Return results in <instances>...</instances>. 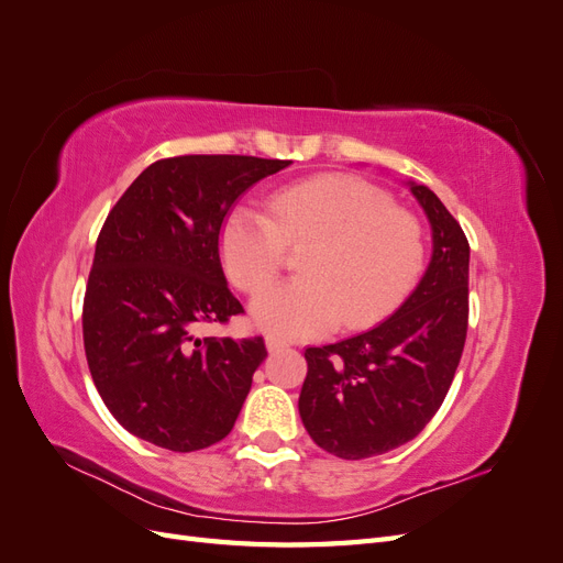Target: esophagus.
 <instances>
[{
  "mask_svg": "<svg viewBox=\"0 0 563 563\" xmlns=\"http://www.w3.org/2000/svg\"><path fill=\"white\" fill-rule=\"evenodd\" d=\"M265 345H267L269 352H279V350L286 347L284 340H279V338H275V335H267V338H265Z\"/></svg>",
  "mask_w": 563,
  "mask_h": 563,
  "instance_id": "34e87169",
  "label": "esophagus"
}]
</instances>
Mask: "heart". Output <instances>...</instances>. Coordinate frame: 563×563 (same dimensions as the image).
I'll return each instance as SVG.
<instances>
[{
  "mask_svg": "<svg viewBox=\"0 0 563 563\" xmlns=\"http://www.w3.org/2000/svg\"><path fill=\"white\" fill-rule=\"evenodd\" d=\"M218 240L228 277L246 294L275 282L286 246L309 244L302 277L269 288L251 308L263 331L282 338H314L340 321L366 327L411 291L424 267L418 218L354 176L286 185L267 199V213L236 203Z\"/></svg>",
  "mask_w": 563,
  "mask_h": 563,
  "instance_id": "b5f03b06",
  "label": "heart"
}]
</instances>
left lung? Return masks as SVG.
Returning <instances> with one entry per match:
<instances>
[{
  "instance_id": "1",
  "label": "left lung",
  "mask_w": 563,
  "mask_h": 563,
  "mask_svg": "<svg viewBox=\"0 0 563 563\" xmlns=\"http://www.w3.org/2000/svg\"><path fill=\"white\" fill-rule=\"evenodd\" d=\"M432 225V261L416 291L376 329L308 347L298 411L314 444L345 460L383 455L422 432L444 404L470 317V244L424 185L411 183Z\"/></svg>"
}]
</instances>
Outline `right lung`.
<instances>
[{
    "label": "right lung",
    "instance_id": "right-lung-1",
    "mask_svg": "<svg viewBox=\"0 0 563 563\" xmlns=\"http://www.w3.org/2000/svg\"><path fill=\"white\" fill-rule=\"evenodd\" d=\"M291 162L183 155L150 164L108 213L84 294V352L114 420L150 444L190 453L225 439L267 356L265 340L197 338L242 302L218 236L249 187Z\"/></svg>",
    "mask_w": 563,
    "mask_h": 563
}]
</instances>
